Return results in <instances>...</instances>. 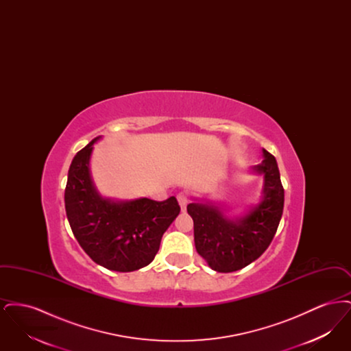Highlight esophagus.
Listing matches in <instances>:
<instances>
[{"label": "esophagus", "instance_id": "obj_1", "mask_svg": "<svg viewBox=\"0 0 351 351\" xmlns=\"http://www.w3.org/2000/svg\"><path fill=\"white\" fill-rule=\"evenodd\" d=\"M178 201H179V205H180V208H182V210L184 212L185 208H186V205H188V202H189V199H188L186 193L180 192V193L178 195Z\"/></svg>", "mask_w": 351, "mask_h": 351}]
</instances>
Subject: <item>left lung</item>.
<instances>
[{
  "instance_id": "1",
  "label": "left lung",
  "mask_w": 351,
  "mask_h": 351,
  "mask_svg": "<svg viewBox=\"0 0 351 351\" xmlns=\"http://www.w3.org/2000/svg\"><path fill=\"white\" fill-rule=\"evenodd\" d=\"M263 162L251 173L263 176L261 200L238 216L228 215L215 201L195 199L186 206L193 219L195 246L217 272L249 266L267 250L283 215L284 189L276 159L262 149Z\"/></svg>"
}]
</instances>
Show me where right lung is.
Here are the masks:
<instances>
[{"label":"right lung","mask_w":351,"mask_h":351,"mask_svg":"<svg viewBox=\"0 0 351 351\" xmlns=\"http://www.w3.org/2000/svg\"><path fill=\"white\" fill-rule=\"evenodd\" d=\"M101 138L79 151L68 169L64 192L68 222L93 262L112 271L132 272L152 262L180 206L173 196L166 201L104 197L90 173L93 145Z\"/></svg>","instance_id":"obj_1"}]
</instances>
